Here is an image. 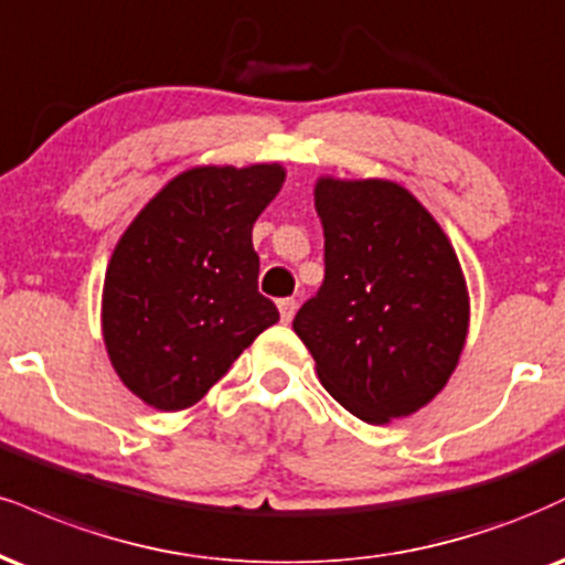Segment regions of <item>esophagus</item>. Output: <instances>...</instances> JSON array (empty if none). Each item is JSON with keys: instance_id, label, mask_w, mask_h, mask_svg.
Instances as JSON below:
<instances>
[{"instance_id": "esophagus-1", "label": "esophagus", "mask_w": 565, "mask_h": 565, "mask_svg": "<svg viewBox=\"0 0 565 565\" xmlns=\"http://www.w3.org/2000/svg\"><path fill=\"white\" fill-rule=\"evenodd\" d=\"M295 310H297L295 297H284V300H278V312H281L284 323H289L291 318H295Z\"/></svg>"}]
</instances>
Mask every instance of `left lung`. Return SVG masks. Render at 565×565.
I'll return each mask as SVG.
<instances>
[{
	"instance_id": "left-lung-1",
	"label": "left lung",
	"mask_w": 565,
	"mask_h": 565,
	"mask_svg": "<svg viewBox=\"0 0 565 565\" xmlns=\"http://www.w3.org/2000/svg\"><path fill=\"white\" fill-rule=\"evenodd\" d=\"M326 276L295 331L326 392L365 424L431 403L468 334V291L450 239L399 183L318 179Z\"/></svg>"
}]
</instances>
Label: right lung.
<instances>
[{
	"mask_svg": "<svg viewBox=\"0 0 565 565\" xmlns=\"http://www.w3.org/2000/svg\"><path fill=\"white\" fill-rule=\"evenodd\" d=\"M281 166L192 168L134 217L110 257L102 334L120 382L158 411L200 403L257 334L278 321L257 291V215Z\"/></svg>",
	"mask_w": 565,
	"mask_h": 565,
	"instance_id": "1",
	"label": "right lung"
}]
</instances>
